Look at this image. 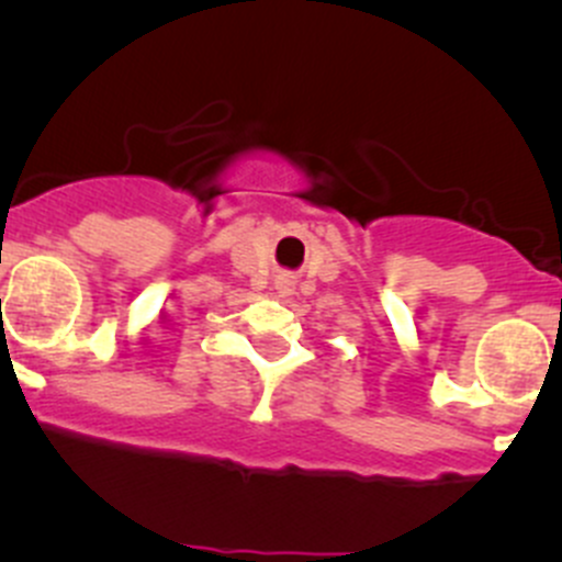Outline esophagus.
Segmentation results:
<instances>
[{"instance_id":"1","label":"esophagus","mask_w":562,"mask_h":562,"mask_svg":"<svg viewBox=\"0 0 562 562\" xmlns=\"http://www.w3.org/2000/svg\"><path fill=\"white\" fill-rule=\"evenodd\" d=\"M279 286H281V289H289V286H292V279H281Z\"/></svg>"}]
</instances>
